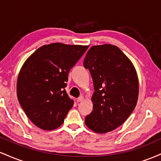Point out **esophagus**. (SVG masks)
Returning <instances> with one entry per match:
<instances>
[{
	"instance_id": "1",
	"label": "esophagus",
	"mask_w": 161,
	"mask_h": 161,
	"mask_svg": "<svg viewBox=\"0 0 161 161\" xmlns=\"http://www.w3.org/2000/svg\"><path fill=\"white\" fill-rule=\"evenodd\" d=\"M84 99H85L84 96H80L79 98H77V102H82V101H84Z\"/></svg>"
}]
</instances>
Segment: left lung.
<instances>
[{
  "instance_id": "left-lung-1",
  "label": "left lung",
  "mask_w": 161,
  "mask_h": 161,
  "mask_svg": "<svg viewBox=\"0 0 161 161\" xmlns=\"http://www.w3.org/2000/svg\"><path fill=\"white\" fill-rule=\"evenodd\" d=\"M83 64L91 73L95 88L93 110L85 123L97 133L110 132L126 120L137 104L136 68L117 46L109 44L92 46Z\"/></svg>"
}]
</instances>
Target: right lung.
I'll return each instance as SVG.
<instances>
[{"instance_id": "1", "label": "right lung", "mask_w": 161, "mask_h": 161, "mask_svg": "<svg viewBox=\"0 0 161 161\" xmlns=\"http://www.w3.org/2000/svg\"><path fill=\"white\" fill-rule=\"evenodd\" d=\"M88 47L63 43L45 45L23 64L16 82L18 101L38 128L53 130L63 124L74 104L65 90L68 74Z\"/></svg>"}]
</instances>
